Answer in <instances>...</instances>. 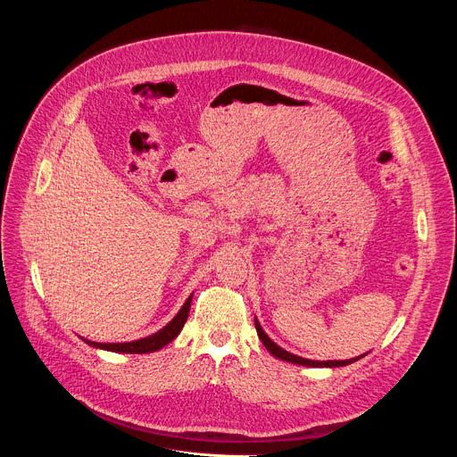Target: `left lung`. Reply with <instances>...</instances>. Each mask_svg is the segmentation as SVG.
<instances>
[{
    "mask_svg": "<svg viewBox=\"0 0 457 457\" xmlns=\"http://www.w3.org/2000/svg\"><path fill=\"white\" fill-rule=\"evenodd\" d=\"M254 328H256L258 338L262 340L264 347H266L273 356H277V358H280V360H284V361L296 363V365H305V367H344V365H349V363H353V361H356V360H360V358H363V356H365V354H361V356H358V358H351V360H329V361H316V360L300 358V356L291 354V353L284 351L282 347H278V345H277V344H275V342H273V340L264 333V329L260 328L258 320H254Z\"/></svg>",
    "mask_w": 457,
    "mask_h": 457,
    "instance_id": "left-lung-1",
    "label": "left lung"
}]
</instances>
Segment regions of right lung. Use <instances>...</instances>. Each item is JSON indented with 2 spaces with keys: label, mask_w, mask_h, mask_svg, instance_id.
<instances>
[{
  "label": "right lung",
  "mask_w": 457,
  "mask_h": 457,
  "mask_svg": "<svg viewBox=\"0 0 457 457\" xmlns=\"http://www.w3.org/2000/svg\"><path fill=\"white\" fill-rule=\"evenodd\" d=\"M193 296V295H191ZM191 296L184 302L182 309L177 312V316L162 328L159 333L143 338V340H136V342H126V344H96V342H88L87 344L99 347V349H106V351H113V353H129V354H145V353H154L162 349L164 345H168L184 328V323L187 320L189 314V305H191Z\"/></svg>",
  "instance_id": "add662e5"
}]
</instances>
